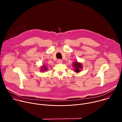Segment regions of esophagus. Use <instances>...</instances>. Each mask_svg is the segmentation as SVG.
<instances>
[{"mask_svg": "<svg viewBox=\"0 0 122 122\" xmlns=\"http://www.w3.org/2000/svg\"><path fill=\"white\" fill-rule=\"evenodd\" d=\"M57 63H58V64L62 63V60L61 59H58V60H57Z\"/></svg>", "mask_w": 122, "mask_h": 122, "instance_id": "obj_1", "label": "esophagus"}]
</instances>
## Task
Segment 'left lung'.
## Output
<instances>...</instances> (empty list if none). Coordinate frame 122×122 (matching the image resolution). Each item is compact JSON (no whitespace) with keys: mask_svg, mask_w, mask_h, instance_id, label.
<instances>
[{"mask_svg":"<svg viewBox=\"0 0 122 122\" xmlns=\"http://www.w3.org/2000/svg\"><path fill=\"white\" fill-rule=\"evenodd\" d=\"M73 66L74 67L75 72L77 73L79 72L82 67L81 64L78 62H75L73 64Z\"/></svg>","mask_w":122,"mask_h":122,"instance_id":"obj_1","label":"left lung"}]
</instances>
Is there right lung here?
Wrapping results in <instances>:
<instances>
[{"label": "right lung", "mask_w": 122, "mask_h": 122, "mask_svg": "<svg viewBox=\"0 0 122 122\" xmlns=\"http://www.w3.org/2000/svg\"><path fill=\"white\" fill-rule=\"evenodd\" d=\"M47 67L45 65H43L41 67V71H42L43 72L45 71H47Z\"/></svg>", "instance_id": "right-lung-1"}]
</instances>
